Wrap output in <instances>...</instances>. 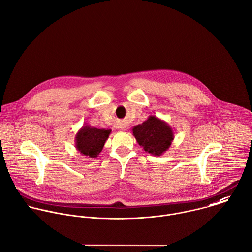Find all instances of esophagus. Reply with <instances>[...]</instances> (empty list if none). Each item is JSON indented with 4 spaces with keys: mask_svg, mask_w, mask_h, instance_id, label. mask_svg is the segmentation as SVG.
Segmentation results:
<instances>
[{
    "mask_svg": "<svg viewBox=\"0 0 252 252\" xmlns=\"http://www.w3.org/2000/svg\"><path fill=\"white\" fill-rule=\"evenodd\" d=\"M125 126H120V128H121V129H124V128H125Z\"/></svg>",
    "mask_w": 252,
    "mask_h": 252,
    "instance_id": "esophagus-1",
    "label": "esophagus"
}]
</instances>
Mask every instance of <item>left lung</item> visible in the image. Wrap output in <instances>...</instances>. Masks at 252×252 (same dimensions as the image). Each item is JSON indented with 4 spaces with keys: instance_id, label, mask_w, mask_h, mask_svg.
Returning a JSON list of instances; mask_svg holds the SVG:
<instances>
[{
    "instance_id": "8db88e82",
    "label": "left lung",
    "mask_w": 252,
    "mask_h": 252,
    "mask_svg": "<svg viewBox=\"0 0 252 252\" xmlns=\"http://www.w3.org/2000/svg\"><path fill=\"white\" fill-rule=\"evenodd\" d=\"M132 135L145 152L160 156L170 148L174 129L165 121L151 115L142 124L132 127Z\"/></svg>"
}]
</instances>
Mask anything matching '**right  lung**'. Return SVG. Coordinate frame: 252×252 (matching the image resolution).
Returning a JSON list of instances; mask_svg holds the SVG:
<instances>
[{"instance_id":"right-lung-1","label":"right lung","mask_w":252,"mask_h":252,"mask_svg":"<svg viewBox=\"0 0 252 252\" xmlns=\"http://www.w3.org/2000/svg\"><path fill=\"white\" fill-rule=\"evenodd\" d=\"M111 129L97 128L84 125L75 135V147L81 155L88 158H96L102 151Z\"/></svg>"}]
</instances>
